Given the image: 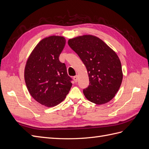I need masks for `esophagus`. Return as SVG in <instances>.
Wrapping results in <instances>:
<instances>
[{"label": "esophagus", "instance_id": "esophagus-1", "mask_svg": "<svg viewBox=\"0 0 149 149\" xmlns=\"http://www.w3.org/2000/svg\"><path fill=\"white\" fill-rule=\"evenodd\" d=\"M73 79H74V82H75V83L78 82V76L77 75L75 76H74V77H73Z\"/></svg>", "mask_w": 149, "mask_h": 149}]
</instances>
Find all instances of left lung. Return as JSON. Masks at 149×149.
Listing matches in <instances>:
<instances>
[{
    "mask_svg": "<svg viewBox=\"0 0 149 149\" xmlns=\"http://www.w3.org/2000/svg\"><path fill=\"white\" fill-rule=\"evenodd\" d=\"M68 43L87 69L89 85L83 89L87 100L96 104L112 100L123 78L121 63L116 52L101 39L91 35L70 39Z\"/></svg>",
    "mask_w": 149,
    "mask_h": 149,
    "instance_id": "1",
    "label": "left lung"
}]
</instances>
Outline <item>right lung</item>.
Instances as JSON below:
<instances>
[{
  "instance_id": "right-lung-1",
  "label": "right lung",
  "mask_w": 149,
  "mask_h": 149,
  "mask_svg": "<svg viewBox=\"0 0 149 149\" xmlns=\"http://www.w3.org/2000/svg\"><path fill=\"white\" fill-rule=\"evenodd\" d=\"M66 43L65 37L53 35L42 39L26 61L24 78L26 88L35 101L54 107L63 101L72 83L59 56Z\"/></svg>"
}]
</instances>
